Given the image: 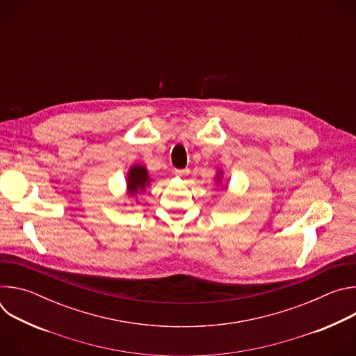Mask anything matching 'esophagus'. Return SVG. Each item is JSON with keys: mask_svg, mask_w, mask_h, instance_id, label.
<instances>
[{"mask_svg": "<svg viewBox=\"0 0 356 356\" xmlns=\"http://www.w3.org/2000/svg\"><path fill=\"white\" fill-rule=\"evenodd\" d=\"M188 169H175V175L176 176H179V177H184V176H187L188 175Z\"/></svg>", "mask_w": 356, "mask_h": 356, "instance_id": "esophagus-1", "label": "esophagus"}]
</instances>
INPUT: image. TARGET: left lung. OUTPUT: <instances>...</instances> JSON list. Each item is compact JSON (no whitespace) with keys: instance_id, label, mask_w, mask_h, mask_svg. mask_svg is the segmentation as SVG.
Segmentation results:
<instances>
[{"instance_id":"obj_1","label":"left lung","mask_w":356,"mask_h":356,"mask_svg":"<svg viewBox=\"0 0 356 356\" xmlns=\"http://www.w3.org/2000/svg\"><path fill=\"white\" fill-rule=\"evenodd\" d=\"M222 176H224V170L222 169H217V172H216V186L218 187V186H221V183H222ZM227 188V186H222V190H225Z\"/></svg>"}]
</instances>
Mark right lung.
I'll return each instance as SVG.
<instances>
[{
  "label": "right lung",
  "mask_w": 356,
  "mask_h": 356,
  "mask_svg": "<svg viewBox=\"0 0 356 356\" xmlns=\"http://www.w3.org/2000/svg\"><path fill=\"white\" fill-rule=\"evenodd\" d=\"M152 183H154V179L149 176V172L145 165H140V163L132 165L127 175V195H128V198L136 201L138 194H143L145 190L147 187H150Z\"/></svg>",
  "instance_id": "obj_1"
}]
</instances>
